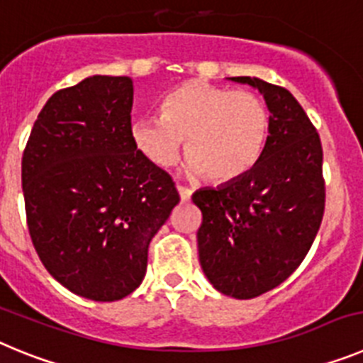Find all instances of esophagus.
Segmentation results:
<instances>
[{"label":"esophagus","mask_w":363,"mask_h":363,"mask_svg":"<svg viewBox=\"0 0 363 363\" xmlns=\"http://www.w3.org/2000/svg\"><path fill=\"white\" fill-rule=\"evenodd\" d=\"M178 194H179V200L182 201H189L191 200V196H192V191L191 189H187V187H182V185H178Z\"/></svg>","instance_id":"esophagus-1"}]
</instances>
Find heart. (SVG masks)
Segmentation results:
<instances>
[{
    "instance_id": "obj_1",
    "label": "heart",
    "mask_w": 363,
    "mask_h": 363,
    "mask_svg": "<svg viewBox=\"0 0 363 363\" xmlns=\"http://www.w3.org/2000/svg\"><path fill=\"white\" fill-rule=\"evenodd\" d=\"M271 130L269 108L259 96L200 79L182 83L162 101V114L140 116L130 138L156 167H172L187 150V171L227 184L259 162ZM188 143H184V138Z\"/></svg>"
}]
</instances>
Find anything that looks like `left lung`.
Masks as SVG:
<instances>
[{"label": "left lung", "instance_id": "obj_1", "mask_svg": "<svg viewBox=\"0 0 363 363\" xmlns=\"http://www.w3.org/2000/svg\"><path fill=\"white\" fill-rule=\"evenodd\" d=\"M236 83L258 89L271 112L259 162L245 176L200 189L198 255L205 277L227 296L249 300L274 289L309 252L325 209L322 143L287 89L259 78Z\"/></svg>", "mask_w": 363, "mask_h": 363}]
</instances>
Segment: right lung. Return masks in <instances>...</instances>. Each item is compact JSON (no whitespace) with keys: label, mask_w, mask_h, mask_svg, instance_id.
Returning <instances> with one entry per match:
<instances>
[{"label":"right lung","mask_w":363,"mask_h":363,"mask_svg":"<svg viewBox=\"0 0 363 363\" xmlns=\"http://www.w3.org/2000/svg\"><path fill=\"white\" fill-rule=\"evenodd\" d=\"M133 96L127 76H91L54 92L21 160L41 264L70 293L94 301L138 289L150 240L179 201L171 176L134 147Z\"/></svg>","instance_id":"1"}]
</instances>
